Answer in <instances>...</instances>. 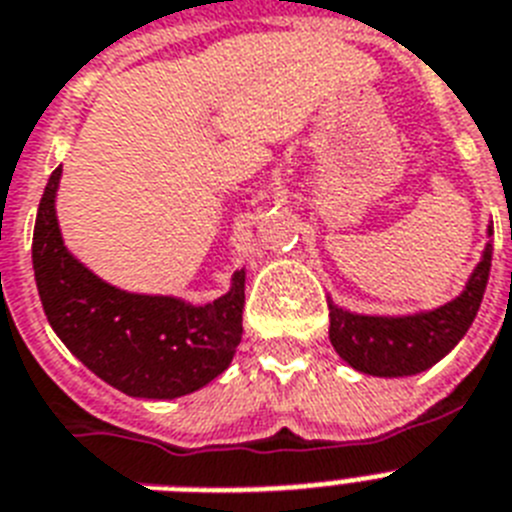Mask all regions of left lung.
<instances>
[{
  "mask_svg": "<svg viewBox=\"0 0 512 512\" xmlns=\"http://www.w3.org/2000/svg\"><path fill=\"white\" fill-rule=\"evenodd\" d=\"M492 236V226L487 229ZM492 268V244L474 268L466 289L442 307L414 315H356L330 302V343L343 362L375 377L419 375L458 346L471 328Z\"/></svg>",
  "mask_w": 512,
  "mask_h": 512,
  "instance_id": "left-lung-1",
  "label": "left lung"
}]
</instances>
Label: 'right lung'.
Returning <instances> with one entry per match:
<instances>
[{
	"label": "right lung",
	"instance_id": "1",
	"mask_svg": "<svg viewBox=\"0 0 512 512\" xmlns=\"http://www.w3.org/2000/svg\"><path fill=\"white\" fill-rule=\"evenodd\" d=\"M62 166L49 176L36 229L33 270L49 325L72 354L132 398H179L216 380L242 341L244 268L210 304L132 294L111 286L64 247L57 221Z\"/></svg>",
	"mask_w": 512,
	"mask_h": 512
}]
</instances>
